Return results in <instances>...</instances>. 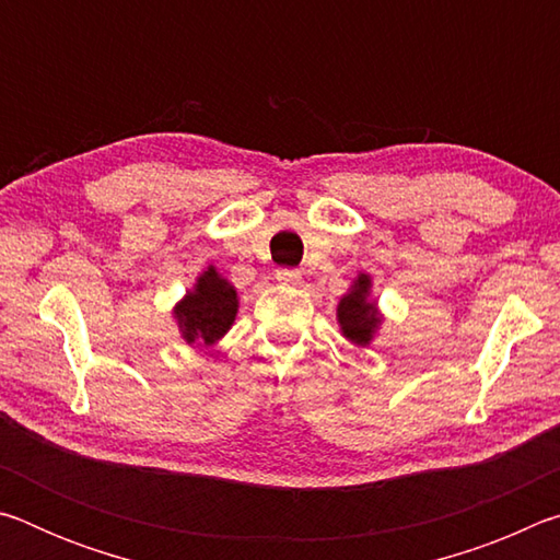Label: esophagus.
Here are the masks:
<instances>
[{"mask_svg":"<svg viewBox=\"0 0 560 560\" xmlns=\"http://www.w3.org/2000/svg\"><path fill=\"white\" fill-rule=\"evenodd\" d=\"M277 279L283 283V287H299L301 283V271L299 269H279Z\"/></svg>","mask_w":560,"mask_h":560,"instance_id":"1","label":"esophagus"}]
</instances>
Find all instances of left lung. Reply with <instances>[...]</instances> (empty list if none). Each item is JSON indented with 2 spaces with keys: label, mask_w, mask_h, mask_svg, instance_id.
Masks as SVG:
<instances>
[{
  "label": "left lung",
  "mask_w": 560,
  "mask_h": 560,
  "mask_svg": "<svg viewBox=\"0 0 560 560\" xmlns=\"http://www.w3.org/2000/svg\"><path fill=\"white\" fill-rule=\"evenodd\" d=\"M338 324L350 343L368 346L381 326V314H377L375 301H371V277L358 273L353 287L338 303Z\"/></svg>",
  "instance_id": "left-lung-1"
}]
</instances>
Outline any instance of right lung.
<instances>
[{
  "instance_id": "obj_1",
  "label": "right lung",
  "mask_w": 560,
  "mask_h": 560,
  "mask_svg": "<svg viewBox=\"0 0 560 560\" xmlns=\"http://www.w3.org/2000/svg\"><path fill=\"white\" fill-rule=\"evenodd\" d=\"M240 308L236 289L210 267L197 277L192 291L175 306L179 334L189 346H214L232 328Z\"/></svg>"
}]
</instances>
